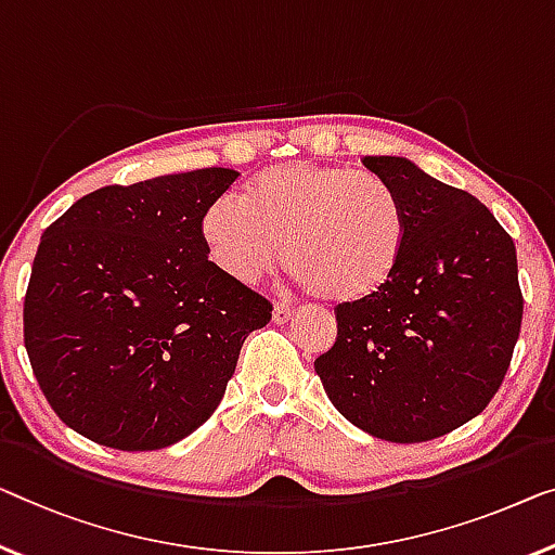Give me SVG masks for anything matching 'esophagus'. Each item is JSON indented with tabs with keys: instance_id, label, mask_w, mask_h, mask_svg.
<instances>
[{
	"instance_id": "obj_1",
	"label": "esophagus",
	"mask_w": 555,
	"mask_h": 555,
	"mask_svg": "<svg viewBox=\"0 0 555 555\" xmlns=\"http://www.w3.org/2000/svg\"><path fill=\"white\" fill-rule=\"evenodd\" d=\"M292 313H294V304L276 301V306H274V321H276V324H286V321L292 319Z\"/></svg>"
}]
</instances>
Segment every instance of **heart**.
<instances>
[{
    "mask_svg": "<svg viewBox=\"0 0 555 555\" xmlns=\"http://www.w3.org/2000/svg\"><path fill=\"white\" fill-rule=\"evenodd\" d=\"M209 259L229 279L251 284L281 256L296 281L336 304L382 292L401 267L409 214L378 173L338 164L286 162L263 169L238 198L214 202L202 217Z\"/></svg>",
    "mask_w": 555,
    "mask_h": 555,
    "instance_id": "1",
    "label": "heart"
}]
</instances>
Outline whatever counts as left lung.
<instances>
[{"instance_id": "8db88e82", "label": "left lung", "mask_w": 555, "mask_h": 555, "mask_svg": "<svg viewBox=\"0 0 555 555\" xmlns=\"http://www.w3.org/2000/svg\"><path fill=\"white\" fill-rule=\"evenodd\" d=\"M363 164L403 198L406 251L382 292L336 306V341L313 369L353 426L431 441L489 406L511 366L524 319L516 246L476 196L409 159Z\"/></svg>"}]
</instances>
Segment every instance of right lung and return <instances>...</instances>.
Listing matches in <instances>:
<instances>
[{
	"label": "right lung",
	"instance_id": "add662e5",
	"mask_svg": "<svg viewBox=\"0 0 555 555\" xmlns=\"http://www.w3.org/2000/svg\"><path fill=\"white\" fill-rule=\"evenodd\" d=\"M234 169H196L81 196L44 229L24 296V346L66 426L119 451L194 434L221 403L271 301L209 261L202 217Z\"/></svg>",
	"mask_w": 555,
	"mask_h": 555
}]
</instances>
